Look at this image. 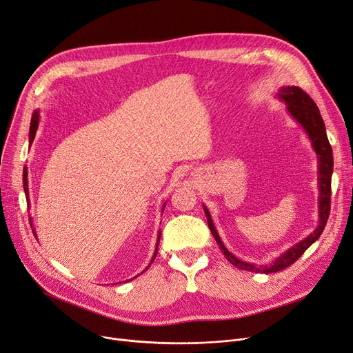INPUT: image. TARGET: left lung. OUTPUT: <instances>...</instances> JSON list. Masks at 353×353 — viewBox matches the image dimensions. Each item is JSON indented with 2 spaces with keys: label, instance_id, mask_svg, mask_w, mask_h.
<instances>
[{
  "label": "left lung",
  "instance_id": "8db88e82",
  "mask_svg": "<svg viewBox=\"0 0 353 353\" xmlns=\"http://www.w3.org/2000/svg\"><path fill=\"white\" fill-rule=\"evenodd\" d=\"M276 97L286 105L288 113L293 117V119L301 126V129L305 130L307 135L310 145L314 150L316 158H317V190H319V198H317V208H319V224L310 232L307 237L303 240H300L290 248L272 260L268 264H256L251 261H244L239 257L234 256L231 251L224 245V243L220 239V234H218L211 214L205 205L204 211L207 215V221L208 227L212 232V236L215 241L220 245L223 254L225 259L241 270L247 272H253V273H276L283 270V268L289 267L293 264L305 251L321 237V234L325 230V225L327 223L329 212H330V182H332V174H333V154H332V146L329 143L327 135H326V126L325 122L321 116V112H319L316 103L312 100V97L305 93L297 86H281L279 89V93Z\"/></svg>",
  "mask_w": 353,
  "mask_h": 353
}]
</instances>
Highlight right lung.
Returning <instances> with one entry per match:
<instances>
[{"instance_id":"right-lung-1","label":"right lung","mask_w":353,"mask_h":353,"mask_svg":"<svg viewBox=\"0 0 353 353\" xmlns=\"http://www.w3.org/2000/svg\"><path fill=\"white\" fill-rule=\"evenodd\" d=\"M39 122H40V112L39 110H36L34 113H32V117H31V123H30V145L32 143V141H34V138H36V132H37V128H39ZM28 174H27V166L24 168V176H23V183H24V192H26V196H27V199H28ZM28 204H30V199H28ZM165 205H166V201L165 203L162 204V207H161V211L163 212V210H165ZM31 220V218H30ZM34 231V230H32ZM159 240H161V231H158V239H157V248H155V253H154V256H152V259H150V263H149V265L154 263V260H155V257H157V253H158V245H159ZM149 265L146 267V268H149ZM145 268V270H146ZM143 270V272H145ZM142 272V273H143ZM135 279V277H133ZM132 280V279H130ZM128 281V280H126Z\"/></svg>"}]
</instances>
